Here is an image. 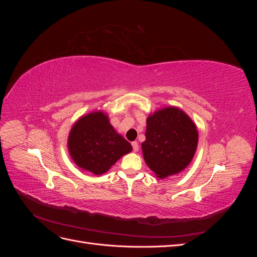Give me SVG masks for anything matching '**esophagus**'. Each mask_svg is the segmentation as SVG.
I'll return each mask as SVG.
<instances>
[{
  "label": "esophagus",
  "mask_w": 257,
  "mask_h": 257,
  "mask_svg": "<svg viewBox=\"0 0 257 257\" xmlns=\"http://www.w3.org/2000/svg\"><path fill=\"white\" fill-rule=\"evenodd\" d=\"M132 147H133V151H134V152H137V151H138L139 147H138V143H137V142H133V143H132Z\"/></svg>",
  "instance_id": "1"
}]
</instances>
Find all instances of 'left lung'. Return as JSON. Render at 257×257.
I'll use <instances>...</instances> for the list:
<instances>
[{
	"label": "left lung",
	"mask_w": 257,
	"mask_h": 257,
	"mask_svg": "<svg viewBox=\"0 0 257 257\" xmlns=\"http://www.w3.org/2000/svg\"><path fill=\"white\" fill-rule=\"evenodd\" d=\"M145 136V162L162 179L180 173L190 164L198 142L195 124L175 107L149 115Z\"/></svg>",
	"instance_id": "obj_1"
}]
</instances>
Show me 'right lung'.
Here are the masks:
<instances>
[{
	"mask_svg": "<svg viewBox=\"0 0 257 257\" xmlns=\"http://www.w3.org/2000/svg\"><path fill=\"white\" fill-rule=\"evenodd\" d=\"M132 149L131 144L116 133L107 115L100 111L80 118L68 136V150L74 162L94 175L106 173Z\"/></svg>",
	"mask_w": 257,
	"mask_h": 257,
	"instance_id": "right-lung-1",
	"label": "right lung"
}]
</instances>
